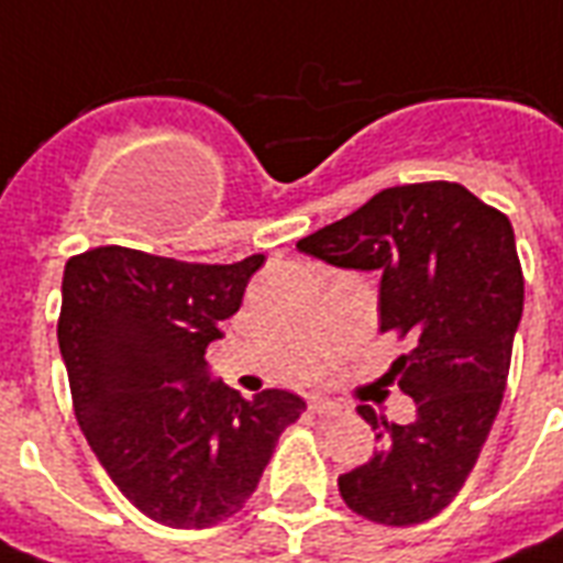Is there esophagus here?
<instances>
[{"mask_svg":"<svg viewBox=\"0 0 563 563\" xmlns=\"http://www.w3.org/2000/svg\"><path fill=\"white\" fill-rule=\"evenodd\" d=\"M307 407H310L312 416H328V419H333V416H342V405H336V401H328V398H312Z\"/></svg>","mask_w":563,"mask_h":563,"instance_id":"obj_1","label":"esophagus"}]
</instances>
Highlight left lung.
<instances>
[{
	"label": "left lung",
	"instance_id": "left-lung-1",
	"mask_svg": "<svg viewBox=\"0 0 563 563\" xmlns=\"http://www.w3.org/2000/svg\"><path fill=\"white\" fill-rule=\"evenodd\" d=\"M298 251L380 274V333L410 339L389 377L416 401L413 422L360 405L377 452L339 475V496L380 526L431 520L470 478L508 384L522 316L508 214L461 183H410L377 191Z\"/></svg>",
	"mask_w": 563,
	"mask_h": 563
}]
</instances>
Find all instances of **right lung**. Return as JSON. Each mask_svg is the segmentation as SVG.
<instances>
[{
    "mask_svg": "<svg viewBox=\"0 0 563 563\" xmlns=\"http://www.w3.org/2000/svg\"><path fill=\"white\" fill-rule=\"evenodd\" d=\"M263 263V253L206 265L106 244L64 265L58 349L73 413L118 490L170 529L242 510L303 413L286 389L244 401L206 375L209 342Z\"/></svg>",
    "mask_w": 563,
    "mask_h": 563,
    "instance_id": "1",
    "label": "right lung"
}]
</instances>
